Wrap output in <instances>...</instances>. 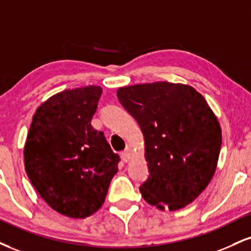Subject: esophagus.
Masks as SVG:
<instances>
[{
  "label": "esophagus",
  "instance_id": "obj_1",
  "mask_svg": "<svg viewBox=\"0 0 251 251\" xmlns=\"http://www.w3.org/2000/svg\"><path fill=\"white\" fill-rule=\"evenodd\" d=\"M120 156H122L124 162H127L129 161V159H131V153H129L128 150H125L120 153Z\"/></svg>",
  "mask_w": 251,
  "mask_h": 251
}]
</instances>
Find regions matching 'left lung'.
Wrapping results in <instances>:
<instances>
[{
    "label": "left lung",
    "instance_id": "1",
    "mask_svg": "<svg viewBox=\"0 0 251 251\" xmlns=\"http://www.w3.org/2000/svg\"><path fill=\"white\" fill-rule=\"evenodd\" d=\"M117 96L145 138L150 175L139 187L145 201L170 210L191 203L212 180L222 144L206 99L168 81L120 87Z\"/></svg>",
    "mask_w": 251,
    "mask_h": 251
}]
</instances>
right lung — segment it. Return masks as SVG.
I'll use <instances>...</instances> for the list:
<instances>
[{"label":"right lung","instance_id":"right-lung-1","mask_svg":"<svg viewBox=\"0 0 251 251\" xmlns=\"http://www.w3.org/2000/svg\"><path fill=\"white\" fill-rule=\"evenodd\" d=\"M102 90H65L44 101L30 125L24 165L41 198L62 215L85 219L106 198L120 158L91 126Z\"/></svg>","mask_w":251,"mask_h":251}]
</instances>
